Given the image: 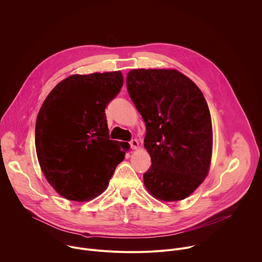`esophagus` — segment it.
I'll use <instances>...</instances> for the list:
<instances>
[{
    "instance_id": "esophagus-1",
    "label": "esophagus",
    "mask_w": 262,
    "mask_h": 262,
    "mask_svg": "<svg viewBox=\"0 0 262 262\" xmlns=\"http://www.w3.org/2000/svg\"><path fill=\"white\" fill-rule=\"evenodd\" d=\"M129 146H130L132 149H137L139 147V142L136 139H134L129 142Z\"/></svg>"
}]
</instances>
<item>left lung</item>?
I'll return each instance as SVG.
<instances>
[{
  "label": "left lung",
  "instance_id": "left-lung-1",
  "mask_svg": "<svg viewBox=\"0 0 262 262\" xmlns=\"http://www.w3.org/2000/svg\"><path fill=\"white\" fill-rule=\"evenodd\" d=\"M126 88L146 125L151 158L146 189L163 201L186 198L206 177L211 159V118L201 90L174 69L130 70Z\"/></svg>",
  "mask_w": 262,
  "mask_h": 262
}]
</instances>
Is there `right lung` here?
I'll list each match as a JSON object with an SVG mask.
<instances>
[{
	"label": "right lung",
	"instance_id": "obj_1",
	"mask_svg": "<svg viewBox=\"0 0 262 262\" xmlns=\"http://www.w3.org/2000/svg\"><path fill=\"white\" fill-rule=\"evenodd\" d=\"M121 71L74 74L43 101L35 125L41 170L53 188L71 201L101 194L128 144L110 140L104 110L121 90Z\"/></svg>",
	"mask_w": 262,
	"mask_h": 262
}]
</instances>
